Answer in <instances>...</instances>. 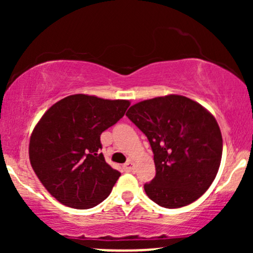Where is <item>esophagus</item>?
Here are the masks:
<instances>
[{"instance_id":"1","label":"esophagus","mask_w":253,"mask_h":253,"mask_svg":"<svg viewBox=\"0 0 253 253\" xmlns=\"http://www.w3.org/2000/svg\"><path fill=\"white\" fill-rule=\"evenodd\" d=\"M124 169H125V171H127V172H132V171H134V169H135V165L132 161H128V162H126V164L124 165Z\"/></svg>"}]
</instances>
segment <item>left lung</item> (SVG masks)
Wrapping results in <instances>:
<instances>
[{
    "instance_id": "obj_1",
    "label": "left lung",
    "mask_w": 253,
    "mask_h": 253,
    "mask_svg": "<svg viewBox=\"0 0 253 253\" xmlns=\"http://www.w3.org/2000/svg\"><path fill=\"white\" fill-rule=\"evenodd\" d=\"M126 115L153 151L156 176L144 185L153 202L179 208L207 191L221 162L222 136L205 107L182 95H167L133 104Z\"/></svg>"
}]
</instances>
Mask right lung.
I'll return each mask as SVG.
<instances>
[{
    "label": "right lung",
    "instance_id": "add662e5",
    "mask_svg": "<svg viewBox=\"0 0 253 253\" xmlns=\"http://www.w3.org/2000/svg\"><path fill=\"white\" fill-rule=\"evenodd\" d=\"M130 102L76 94L46 110L30 139L34 172L54 199L76 210L107 199L121 173L106 163L101 133L125 115Z\"/></svg>",
    "mask_w": 253,
    "mask_h": 253
}]
</instances>
